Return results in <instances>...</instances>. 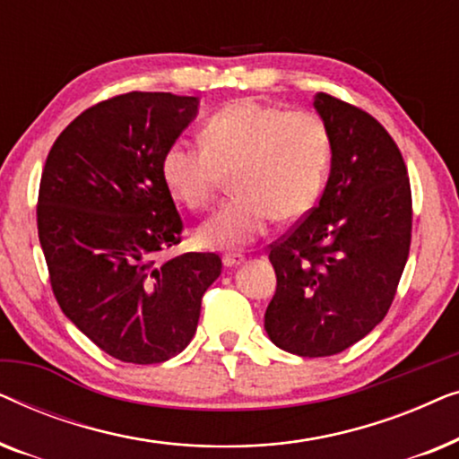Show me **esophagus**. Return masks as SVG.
<instances>
[{
  "instance_id": "obj_1",
  "label": "esophagus",
  "mask_w": 459,
  "mask_h": 459,
  "mask_svg": "<svg viewBox=\"0 0 459 459\" xmlns=\"http://www.w3.org/2000/svg\"><path fill=\"white\" fill-rule=\"evenodd\" d=\"M244 261H247V259H244V255H225L223 256V265L225 267H238V265H242Z\"/></svg>"
}]
</instances>
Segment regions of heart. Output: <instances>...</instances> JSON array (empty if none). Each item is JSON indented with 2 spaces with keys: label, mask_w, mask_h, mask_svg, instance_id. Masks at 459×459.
<instances>
[{
  "label": "heart",
  "mask_w": 459,
  "mask_h": 459,
  "mask_svg": "<svg viewBox=\"0 0 459 459\" xmlns=\"http://www.w3.org/2000/svg\"><path fill=\"white\" fill-rule=\"evenodd\" d=\"M332 142L313 112H288L256 100H236L209 117L203 146L175 142L160 162L162 181L178 203L204 209L223 175L236 194L196 230L209 250L248 247L267 225L297 221L316 204L328 175Z\"/></svg>",
  "instance_id": "heart-1"
}]
</instances>
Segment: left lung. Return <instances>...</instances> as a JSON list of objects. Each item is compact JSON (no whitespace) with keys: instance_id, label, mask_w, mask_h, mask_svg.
<instances>
[{"instance_id":"1","label":"left lung","mask_w":459,"mask_h":459,"mask_svg":"<svg viewBox=\"0 0 459 459\" xmlns=\"http://www.w3.org/2000/svg\"><path fill=\"white\" fill-rule=\"evenodd\" d=\"M332 142L316 209L275 242L265 332L275 347L328 357L368 336L394 299L411 242V190L397 143L355 106L316 93Z\"/></svg>"}]
</instances>
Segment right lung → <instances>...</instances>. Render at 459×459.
<instances>
[{"label": "right lung", "instance_id": "1", "mask_svg": "<svg viewBox=\"0 0 459 459\" xmlns=\"http://www.w3.org/2000/svg\"><path fill=\"white\" fill-rule=\"evenodd\" d=\"M200 100L131 91L100 102L58 135L43 167L37 230L65 316L104 353L162 363L196 334L221 273L212 253L156 263L181 240L160 162Z\"/></svg>", "mask_w": 459, "mask_h": 459}]
</instances>
